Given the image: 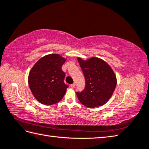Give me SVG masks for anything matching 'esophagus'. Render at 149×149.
<instances>
[{
    "instance_id": "obj_1",
    "label": "esophagus",
    "mask_w": 149,
    "mask_h": 149,
    "mask_svg": "<svg viewBox=\"0 0 149 149\" xmlns=\"http://www.w3.org/2000/svg\"><path fill=\"white\" fill-rule=\"evenodd\" d=\"M75 83H73V84H72L71 85H70V86L72 87V88H74V87H75Z\"/></svg>"
}]
</instances>
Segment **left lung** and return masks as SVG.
Listing matches in <instances>:
<instances>
[{"instance_id": "1", "label": "left lung", "mask_w": 149, "mask_h": 149, "mask_svg": "<svg viewBox=\"0 0 149 149\" xmlns=\"http://www.w3.org/2000/svg\"><path fill=\"white\" fill-rule=\"evenodd\" d=\"M77 61L85 78V87L81 92H76L78 100L83 105L90 108L101 107L111 97L117 84L116 76L105 61L92 57Z\"/></svg>"}]
</instances>
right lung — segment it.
I'll return each mask as SVG.
<instances>
[{"mask_svg":"<svg viewBox=\"0 0 149 149\" xmlns=\"http://www.w3.org/2000/svg\"><path fill=\"white\" fill-rule=\"evenodd\" d=\"M66 59L59 54H49L35 64L28 75V84L36 100L52 105L59 102L68 87L64 82L65 73L61 68Z\"/></svg>","mask_w":149,"mask_h":149,"instance_id":"add662e5","label":"right lung"}]
</instances>
